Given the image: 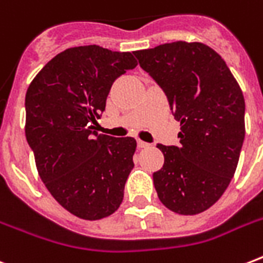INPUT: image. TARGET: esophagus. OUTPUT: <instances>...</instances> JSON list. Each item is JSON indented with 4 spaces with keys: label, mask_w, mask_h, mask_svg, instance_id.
<instances>
[{
    "label": "esophagus",
    "mask_w": 263,
    "mask_h": 263,
    "mask_svg": "<svg viewBox=\"0 0 263 263\" xmlns=\"http://www.w3.org/2000/svg\"><path fill=\"white\" fill-rule=\"evenodd\" d=\"M138 147L147 148V147H150V143H146V142H143V140H138Z\"/></svg>",
    "instance_id": "1"
}]
</instances>
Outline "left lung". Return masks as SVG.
I'll return each mask as SVG.
<instances>
[{
    "label": "left lung",
    "mask_w": 263,
    "mask_h": 263,
    "mask_svg": "<svg viewBox=\"0 0 263 263\" xmlns=\"http://www.w3.org/2000/svg\"><path fill=\"white\" fill-rule=\"evenodd\" d=\"M162 88L180 123L179 146L157 147L164 166L153 173L162 203L194 216L224 194L245 140V97L218 53L200 42L164 43L134 51Z\"/></svg>",
    "instance_id": "8db88e82"
}]
</instances>
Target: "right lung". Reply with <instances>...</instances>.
<instances>
[{
	"instance_id": "right-lung-1",
	"label": "right lung",
	"mask_w": 263,
	"mask_h": 263,
	"mask_svg": "<svg viewBox=\"0 0 263 263\" xmlns=\"http://www.w3.org/2000/svg\"><path fill=\"white\" fill-rule=\"evenodd\" d=\"M138 65L129 51L97 45L61 51L26 94V138L53 198L73 216L101 220L119 209L134 168V138L94 129L111 84Z\"/></svg>"
}]
</instances>
